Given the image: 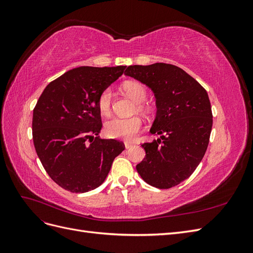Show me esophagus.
I'll return each instance as SVG.
<instances>
[{"label": "esophagus", "instance_id": "34e87169", "mask_svg": "<svg viewBox=\"0 0 253 253\" xmlns=\"http://www.w3.org/2000/svg\"><path fill=\"white\" fill-rule=\"evenodd\" d=\"M125 147H126V150H127V149H131V148L133 147V144L129 143V142H125Z\"/></svg>", "mask_w": 253, "mask_h": 253}]
</instances>
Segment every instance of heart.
I'll return each mask as SVG.
<instances>
[{"instance_id":"obj_1","label":"heart","mask_w":253,"mask_h":253,"mask_svg":"<svg viewBox=\"0 0 253 253\" xmlns=\"http://www.w3.org/2000/svg\"><path fill=\"white\" fill-rule=\"evenodd\" d=\"M124 89L134 101L137 102V109L140 112L147 113L149 111V106L143 102L148 97V90L143 84L135 81H128L124 84ZM112 102L113 90L111 87H106L98 96L97 105L99 112L104 115V116H108L112 111ZM141 128L142 121L139 117H116L105 122L104 134L110 137V138L124 139L129 141L135 138V136L141 131Z\"/></svg>"}]
</instances>
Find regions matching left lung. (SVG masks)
<instances>
[{
  "label": "left lung",
  "mask_w": 253,
  "mask_h": 253,
  "mask_svg": "<svg viewBox=\"0 0 253 253\" xmlns=\"http://www.w3.org/2000/svg\"><path fill=\"white\" fill-rule=\"evenodd\" d=\"M125 75L149 86L156 98V118L150 133L160 137L141 144L145 157L136 170L155 188L177 186L195 171L208 148L213 122L208 94L172 64L129 65Z\"/></svg>",
  "instance_id": "1"
}]
</instances>
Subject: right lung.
Segmentation results:
<instances>
[{
  "instance_id": "right-lung-1",
  "label": "right lung",
  "mask_w": 253,
  "mask_h": 253,
  "mask_svg": "<svg viewBox=\"0 0 253 253\" xmlns=\"http://www.w3.org/2000/svg\"><path fill=\"white\" fill-rule=\"evenodd\" d=\"M126 66L74 68L51 81L33 115V139L41 164L57 185L73 193L98 188L114 159L125 150L115 139H101L97 100Z\"/></svg>"
}]
</instances>
